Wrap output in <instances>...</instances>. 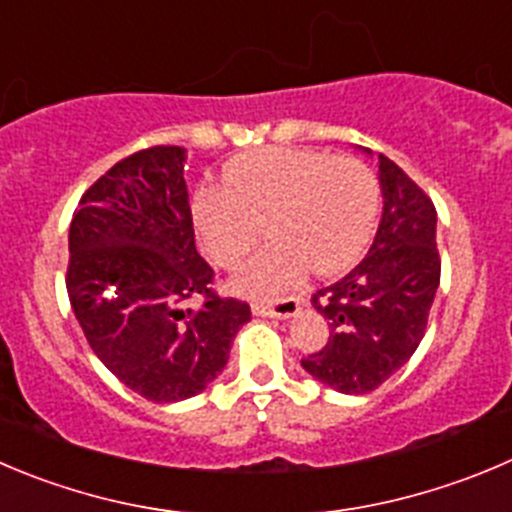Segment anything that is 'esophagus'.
Returning <instances> with one entry per match:
<instances>
[{
    "mask_svg": "<svg viewBox=\"0 0 512 512\" xmlns=\"http://www.w3.org/2000/svg\"><path fill=\"white\" fill-rule=\"evenodd\" d=\"M256 316H269V319H291L301 311V301L294 299V296H286V299L279 301H261V304L251 306Z\"/></svg>",
    "mask_w": 512,
    "mask_h": 512,
    "instance_id": "1",
    "label": "esophagus"
}]
</instances>
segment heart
<instances>
[{"instance_id":"heart-1","label":"heart","mask_w":512,"mask_h":512,"mask_svg":"<svg viewBox=\"0 0 512 512\" xmlns=\"http://www.w3.org/2000/svg\"><path fill=\"white\" fill-rule=\"evenodd\" d=\"M379 206L377 178L352 155L309 148H264L231 160L223 191L193 198V226L208 259L231 269L264 236L261 248L231 276L248 299L284 294L306 269L326 276L362 256Z\"/></svg>"}]
</instances>
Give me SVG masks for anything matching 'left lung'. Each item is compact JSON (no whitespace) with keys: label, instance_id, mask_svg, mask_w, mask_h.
<instances>
[{"label":"left lung","instance_id":"obj_1","mask_svg":"<svg viewBox=\"0 0 512 512\" xmlns=\"http://www.w3.org/2000/svg\"><path fill=\"white\" fill-rule=\"evenodd\" d=\"M379 188L382 221L367 256L311 299L329 326V342L301 359V367L344 394L372 392L410 362L440 286L432 201L384 155Z\"/></svg>","mask_w":512,"mask_h":512}]
</instances>
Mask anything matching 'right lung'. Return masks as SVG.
<instances>
[{"label": "right lung", "mask_w": 512, "mask_h": 512, "mask_svg": "<svg viewBox=\"0 0 512 512\" xmlns=\"http://www.w3.org/2000/svg\"><path fill=\"white\" fill-rule=\"evenodd\" d=\"M186 148L155 145L97 178L70 223L67 294L87 344L150 402L201 394L228 362L246 301L211 291L196 251ZM201 295V310L182 301Z\"/></svg>", "instance_id": "add662e5"}]
</instances>
